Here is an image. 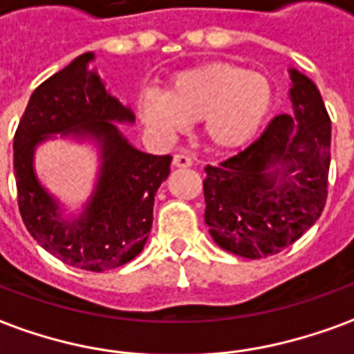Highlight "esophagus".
Here are the masks:
<instances>
[{"label": "esophagus", "mask_w": 354, "mask_h": 354, "mask_svg": "<svg viewBox=\"0 0 354 354\" xmlns=\"http://www.w3.org/2000/svg\"><path fill=\"white\" fill-rule=\"evenodd\" d=\"M172 165L178 169H189V167H194V159L189 155H184V153H176L172 159Z\"/></svg>", "instance_id": "obj_1"}]
</instances>
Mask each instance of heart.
Returning <instances> with one entry per match:
<instances>
[{
    "instance_id": "b5f03b06",
    "label": "heart",
    "mask_w": 354,
    "mask_h": 354,
    "mask_svg": "<svg viewBox=\"0 0 354 354\" xmlns=\"http://www.w3.org/2000/svg\"><path fill=\"white\" fill-rule=\"evenodd\" d=\"M274 105L264 74L232 63H207L174 74L167 93L145 90L138 111L159 134H176L185 122L203 120V134L216 149L243 147L259 134Z\"/></svg>"
}]
</instances>
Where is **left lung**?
<instances>
[{"instance_id": "8db88e82", "label": "left lung", "mask_w": 354, "mask_h": 354, "mask_svg": "<svg viewBox=\"0 0 354 354\" xmlns=\"http://www.w3.org/2000/svg\"><path fill=\"white\" fill-rule=\"evenodd\" d=\"M295 115H278L261 138L205 167V224L216 245L263 259L293 245L320 218L328 197L332 122L322 95L291 71Z\"/></svg>"}]
</instances>
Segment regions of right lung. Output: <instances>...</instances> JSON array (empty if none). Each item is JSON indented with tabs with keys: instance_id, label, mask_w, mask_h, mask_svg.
Here are the masks:
<instances>
[{
	"instance_id": "obj_1",
	"label": "right lung",
	"mask_w": 354,
	"mask_h": 354,
	"mask_svg": "<svg viewBox=\"0 0 354 354\" xmlns=\"http://www.w3.org/2000/svg\"><path fill=\"white\" fill-rule=\"evenodd\" d=\"M76 57L30 95L13 140L17 201L22 222L46 251L74 268L103 272L142 253L153 224V201L170 172V155L134 149L111 120L132 122L91 66ZM93 135L104 143V172L88 211L76 223L61 221L55 202L31 172L33 145L48 133Z\"/></svg>"
}]
</instances>
